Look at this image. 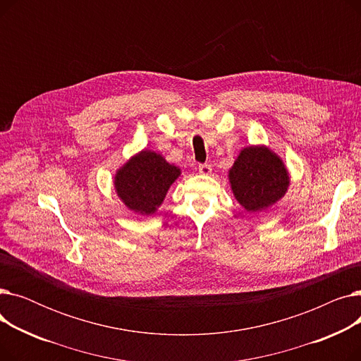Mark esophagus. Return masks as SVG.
I'll list each match as a JSON object with an SVG mask.
<instances>
[{"label":"esophagus","instance_id":"obj_1","mask_svg":"<svg viewBox=\"0 0 361 361\" xmlns=\"http://www.w3.org/2000/svg\"><path fill=\"white\" fill-rule=\"evenodd\" d=\"M199 173L202 176H209L212 173V166L209 164H200L199 165Z\"/></svg>","mask_w":361,"mask_h":361}]
</instances>
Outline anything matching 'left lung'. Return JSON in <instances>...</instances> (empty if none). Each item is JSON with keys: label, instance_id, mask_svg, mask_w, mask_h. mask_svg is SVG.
Masks as SVG:
<instances>
[{"label": "left lung", "instance_id": "left-lung-1", "mask_svg": "<svg viewBox=\"0 0 361 361\" xmlns=\"http://www.w3.org/2000/svg\"><path fill=\"white\" fill-rule=\"evenodd\" d=\"M230 183L238 203L249 212L267 209L286 195L288 171L276 154L264 146L244 147L233 168Z\"/></svg>", "mask_w": 361, "mask_h": 361}]
</instances>
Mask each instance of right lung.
<instances>
[{
    "label": "right lung",
    "mask_w": 361,
    "mask_h": 361,
    "mask_svg": "<svg viewBox=\"0 0 361 361\" xmlns=\"http://www.w3.org/2000/svg\"><path fill=\"white\" fill-rule=\"evenodd\" d=\"M180 176V168L168 164L159 154L142 150L116 174V190L128 209L152 215Z\"/></svg>",
    "instance_id": "obj_1"
}]
</instances>
